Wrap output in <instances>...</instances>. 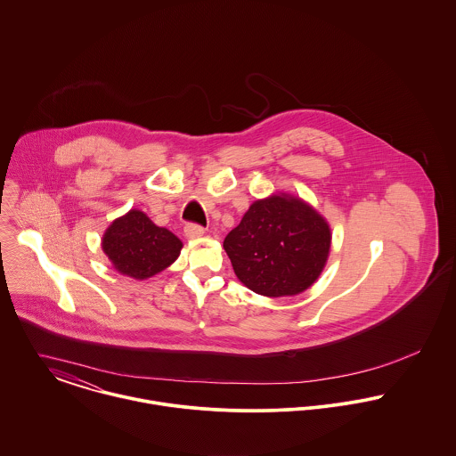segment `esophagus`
<instances>
[{
	"instance_id": "34e87169",
	"label": "esophagus",
	"mask_w": 456,
	"mask_h": 456,
	"mask_svg": "<svg viewBox=\"0 0 456 456\" xmlns=\"http://www.w3.org/2000/svg\"><path fill=\"white\" fill-rule=\"evenodd\" d=\"M183 232H185V236H187L189 240H198V238L204 236V227L198 225V224H187L185 229H183Z\"/></svg>"
}]
</instances>
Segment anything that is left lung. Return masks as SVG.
I'll return each mask as SVG.
<instances>
[{
    "label": "left lung",
    "mask_w": 456,
    "mask_h": 456,
    "mask_svg": "<svg viewBox=\"0 0 456 456\" xmlns=\"http://www.w3.org/2000/svg\"><path fill=\"white\" fill-rule=\"evenodd\" d=\"M327 220L303 200L274 194L248 208L224 248L240 281L265 297L297 296L325 267L330 250Z\"/></svg>",
    "instance_id": "left-lung-1"
}]
</instances>
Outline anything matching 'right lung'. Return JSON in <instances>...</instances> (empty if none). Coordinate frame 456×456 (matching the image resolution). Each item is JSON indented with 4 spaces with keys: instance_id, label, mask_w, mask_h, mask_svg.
Listing matches in <instances>:
<instances>
[{
    "instance_id": "obj_1",
    "label": "right lung",
    "mask_w": 456,
    "mask_h": 456,
    "mask_svg": "<svg viewBox=\"0 0 456 456\" xmlns=\"http://www.w3.org/2000/svg\"><path fill=\"white\" fill-rule=\"evenodd\" d=\"M102 247L120 274L147 280L171 265L183 245L171 231L155 225L143 211L131 209L111 222Z\"/></svg>"
}]
</instances>
